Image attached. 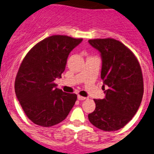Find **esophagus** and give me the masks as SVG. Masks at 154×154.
Wrapping results in <instances>:
<instances>
[{"label": "esophagus", "mask_w": 154, "mask_h": 154, "mask_svg": "<svg viewBox=\"0 0 154 154\" xmlns=\"http://www.w3.org/2000/svg\"><path fill=\"white\" fill-rule=\"evenodd\" d=\"M77 99H78L79 100H86V97H81V96H80V95H78V96H77Z\"/></svg>", "instance_id": "34e87169"}]
</instances>
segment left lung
Returning a JSON list of instances; mask_svg holds the SVG:
<instances>
[{"instance_id":"obj_1","label":"left lung","mask_w":154,"mask_h":154,"mask_svg":"<svg viewBox=\"0 0 154 154\" xmlns=\"http://www.w3.org/2000/svg\"><path fill=\"white\" fill-rule=\"evenodd\" d=\"M100 53V77L105 97L94 100L96 108L88 114L93 126L105 131L124 127L138 112L143 96V78L139 62L121 42L113 38L90 39Z\"/></svg>"}]
</instances>
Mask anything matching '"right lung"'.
Instances as JSON below:
<instances>
[{
	"mask_svg": "<svg viewBox=\"0 0 154 154\" xmlns=\"http://www.w3.org/2000/svg\"><path fill=\"white\" fill-rule=\"evenodd\" d=\"M82 38L53 35L36 44L25 56L16 75V97L29 119L52 127L67 117L77 95L64 92L54 83L62 77L69 54Z\"/></svg>",
	"mask_w": 154,
	"mask_h": 154,
	"instance_id": "right-lung-1",
	"label": "right lung"
}]
</instances>
